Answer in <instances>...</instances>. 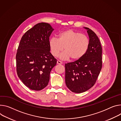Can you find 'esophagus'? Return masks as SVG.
<instances>
[{"label":"esophagus","instance_id":"esophagus-1","mask_svg":"<svg viewBox=\"0 0 121 121\" xmlns=\"http://www.w3.org/2000/svg\"><path fill=\"white\" fill-rule=\"evenodd\" d=\"M57 64L58 65H61V64H62V62H61V61H59V60H58V61H57Z\"/></svg>","mask_w":121,"mask_h":121}]
</instances>
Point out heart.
<instances>
[{
	"label": "heart",
	"mask_w": 121,
	"mask_h": 121,
	"mask_svg": "<svg viewBox=\"0 0 121 121\" xmlns=\"http://www.w3.org/2000/svg\"><path fill=\"white\" fill-rule=\"evenodd\" d=\"M90 44L89 38L85 35L68 29L59 34L58 39L52 37L49 39V45L52 54L57 57L64 50L60 56L62 60L70 58L76 61L82 58L88 50Z\"/></svg>",
	"instance_id": "b5f03b06"
}]
</instances>
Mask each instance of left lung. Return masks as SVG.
Masks as SVG:
<instances>
[{
    "instance_id": "obj_1",
    "label": "left lung",
    "mask_w": 121,
    "mask_h": 121,
    "mask_svg": "<svg viewBox=\"0 0 121 121\" xmlns=\"http://www.w3.org/2000/svg\"><path fill=\"white\" fill-rule=\"evenodd\" d=\"M89 47L84 56L74 62L65 64V82L72 92L81 93L90 89L96 82L102 68V49L95 33L87 27Z\"/></svg>"
}]
</instances>
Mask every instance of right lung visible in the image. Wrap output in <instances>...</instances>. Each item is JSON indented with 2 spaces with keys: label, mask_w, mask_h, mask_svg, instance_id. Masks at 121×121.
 Here are the masks:
<instances>
[{
  "label": "right lung",
  "mask_w": 121,
  "mask_h": 121,
  "mask_svg": "<svg viewBox=\"0 0 121 121\" xmlns=\"http://www.w3.org/2000/svg\"><path fill=\"white\" fill-rule=\"evenodd\" d=\"M54 30L48 23H40L22 37L16 56L18 77L29 89L39 91L46 87L57 60L50 52V36Z\"/></svg>",
  "instance_id": "add662e5"
}]
</instances>
